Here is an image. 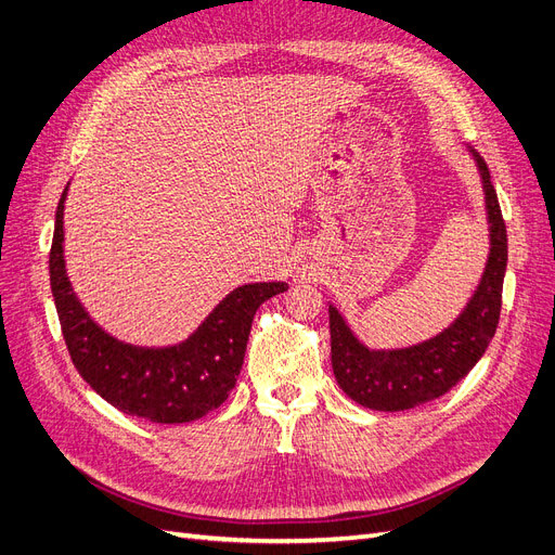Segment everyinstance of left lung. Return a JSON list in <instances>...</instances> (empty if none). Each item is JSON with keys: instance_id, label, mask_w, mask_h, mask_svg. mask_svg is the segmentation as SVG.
I'll return each instance as SVG.
<instances>
[{"instance_id": "8db88e82", "label": "left lung", "mask_w": 555, "mask_h": 555, "mask_svg": "<svg viewBox=\"0 0 555 555\" xmlns=\"http://www.w3.org/2000/svg\"><path fill=\"white\" fill-rule=\"evenodd\" d=\"M467 150L481 176L491 247L477 289L461 314L424 343L400 349H371L351 333L338 308L328 306L333 375L340 389L367 410H412L444 396L473 371L495 335L507 271V229L489 166L475 147Z\"/></svg>"}]
</instances>
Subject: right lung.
Wrapping results in <instances>:
<instances>
[{
  "instance_id": "right-lung-1",
  "label": "right lung",
  "mask_w": 555,
  "mask_h": 555,
  "mask_svg": "<svg viewBox=\"0 0 555 555\" xmlns=\"http://www.w3.org/2000/svg\"><path fill=\"white\" fill-rule=\"evenodd\" d=\"M55 212L50 289L66 349L80 377L113 408L153 424L194 422L220 408L241 375L251 319L263 300L287 292V282L236 287L178 345L139 347L113 338L78 300L64 261V201Z\"/></svg>"
}]
</instances>
